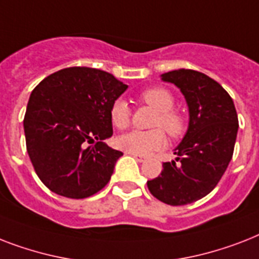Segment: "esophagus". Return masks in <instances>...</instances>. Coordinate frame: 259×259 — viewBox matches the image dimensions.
<instances>
[{
    "label": "esophagus",
    "mask_w": 259,
    "mask_h": 259,
    "mask_svg": "<svg viewBox=\"0 0 259 259\" xmlns=\"http://www.w3.org/2000/svg\"><path fill=\"white\" fill-rule=\"evenodd\" d=\"M129 154H132V153H129ZM133 157L136 158L138 162H145L146 161L145 156H138V154H133Z\"/></svg>",
    "instance_id": "esophagus-1"
}]
</instances>
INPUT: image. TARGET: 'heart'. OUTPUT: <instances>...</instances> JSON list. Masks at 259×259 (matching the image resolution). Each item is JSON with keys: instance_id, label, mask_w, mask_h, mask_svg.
Wrapping results in <instances>:
<instances>
[{"instance_id": "b5f03b06", "label": "heart", "mask_w": 259, "mask_h": 259, "mask_svg": "<svg viewBox=\"0 0 259 259\" xmlns=\"http://www.w3.org/2000/svg\"><path fill=\"white\" fill-rule=\"evenodd\" d=\"M144 103L158 111L153 121L154 127H162L172 138L181 137L185 132V118L177 110H173L175 98L172 94L161 87H153L142 91L140 95ZM110 118L113 125L118 129H125L130 123V109L125 101L114 102L110 110ZM166 144L165 134L161 129L141 132L133 130L117 138L118 148L127 153L145 156L154 150L162 149Z\"/></svg>"}]
</instances>
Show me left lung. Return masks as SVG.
<instances>
[{
    "label": "left lung",
    "mask_w": 259,
    "mask_h": 259,
    "mask_svg": "<svg viewBox=\"0 0 259 259\" xmlns=\"http://www.w3.org/2000/svg\"><path fill=\"white\" fill-rule=\"evenodd\" d=\"M161 80L184 95L189 122L175 149L178 162H164L148 188L165 204H189L208 195L227 169L239 126L237 110L229 93L201 72L181 68L162 74Z\"/></svg>",
    "instance_id": "8db88e82"
}]
</instances>
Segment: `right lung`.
<instances>
[{"label":"right lung","mask_w":259,"mask_h":259,"mask_svg":"<svg viewBox=\"0 0 259 259\" xmlns=\"http://www.w3.org/2000/svg\"><path fill=\"white\" fill-rule=\"evenodd\" d=\"M126 89L109 72L70 67L32 91L24 118L26 150L47 188L84 199L109 183L123 154L105 142L113 136L110 110Z\"/></svg>","instance_id":"add662e5"}]
</instances>
